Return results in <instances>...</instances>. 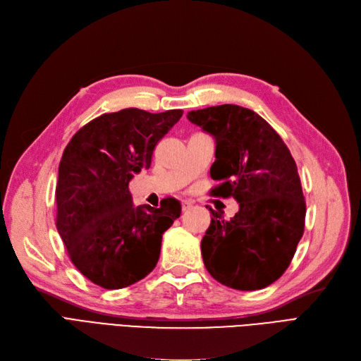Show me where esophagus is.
<instances>
[{
    "mask_svg": "<svg viewBox=\"0 0 361 361\" xmlns=\"http://www.w3.org/2000/svg\"><path fill=\"white\" fill-rule=\"evenodd\" d=\"M192 207H193V204H192L190 201H183V202H181V208H183V212H189Z\"/></svg>",
    "mask_w": 361,
    "mask_h": 361,
    "instance_id": "1",
    "label": "esophagus"
}]
</instances>
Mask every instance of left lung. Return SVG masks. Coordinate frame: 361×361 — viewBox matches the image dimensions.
Returning <instances> with one entry per match:
<instances>
[{
    "label": "left lung",
    "instance_id": "1",
    "mask_svg": "<svg viewBox=\"0 0 361 361\" xmlns=\"http://www.w3.org/2000/svg\"><path fill=\"white\" fill-rule=\"evenodd\" d=\"M190 123L216 139L213 196H232L231 220L214 210L201 241L205 269L240 290L271 285L290 264L303 237L306 202L297 165L282 137L257 112L237 104L190 111Z\"/></svg>",
    "mask_w": 361,
    "mask_h": 361
}]
</instances>
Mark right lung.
<instances>
[{
  "label": "right lung",
  "mask_w": 361,
  "mask_h": 361,
  "mask_svg": "<svg viewBox=\"0 0 361 361\" xmlns=\"http://www.w3.org/2000/svg\"><path fill=\"white\" fill-rule=\"evenodd\" d=\"M183 115L137 108L103 114L67 144L55 189L56 229L76 269L104 289H120L153 271L161 235L181 214L166 197L135 207L129 183L148 169L156 144Z\"/></svg>",
  "instance_id": "right-lung-1"
}]
</instances>
